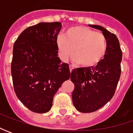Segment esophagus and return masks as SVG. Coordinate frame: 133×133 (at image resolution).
<instances>
[{"instance_id": "1", "label": "esophagus", "mask_w": 133, "mask_h": 133, "mask_svg": "<svg viewBox=\"0 0 133 133\" xmlns=\"http://www.w3.org/2000/svg\"><path fill=\"white\" fill-rule=\"evenodd\" d=\"M73 69H74L73 66H72V65H69V71H70V72H72Z\"/></svg>"}]
</instances>
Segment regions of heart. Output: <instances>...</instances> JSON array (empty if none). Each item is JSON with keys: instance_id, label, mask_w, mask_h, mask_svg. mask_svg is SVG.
Masks as SVG:
<instances>
[{"instance_id": "obj_1", "label": "heart", "mask_w": 133, "mask_h": 133, "mask_svg": "<svg viewBox=\"0 0 133 133\" xmlns=\"http://www.w3.org/2000/svg\"><path fill=\"white\" fill-rule=\"evenodd\" d=\"M61 58L67 61L74 51L75 61L85 68L93 67L104 58L107 41L101 32L86 26H72L57 39Z\"/></svg>"}]
</instances>
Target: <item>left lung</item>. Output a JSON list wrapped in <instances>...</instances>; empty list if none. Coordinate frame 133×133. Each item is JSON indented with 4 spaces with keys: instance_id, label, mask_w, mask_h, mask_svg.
Wrapping results in <instances>:
<instances>
[{
    "instance_id": "1",
    "label": "left lung",
    "mask_w": 133,
    "mask_h": 133,
    "mask_svg": "<svg viewBox=\"0 0 133 133\" xmlns=\"http://www.w3.org/2000/svg\"><path fill=\"white\" fill-rule=\"evenodd\" d=\"M102 31L107 41L104 58L95 67L72 69L70 79L74 84L72 103L81 112H92L109 102L115 94L121 73L122 51L115 34L98 25H89Z\"/></svg>"
}]
</instances>
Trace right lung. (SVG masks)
<instances>
[{
  "instance_id": "obj_1",
  "label": "right lung",
  "mask_w": 133,
  "mask_h": 133,
  "mask_svg": "<svg viewBox=\"0 0 133 133\" xmlns=\"http://www.w3.org/2000/svg\"><path fill=\"white\" fill-rule=\"evenodd\" d=\"M61 23H40L21 33L13 46L11 73L15 92L36 113L49 112L55 94L70 78L69 64L58 57Z\"/></svg>"
}]
</instances>
